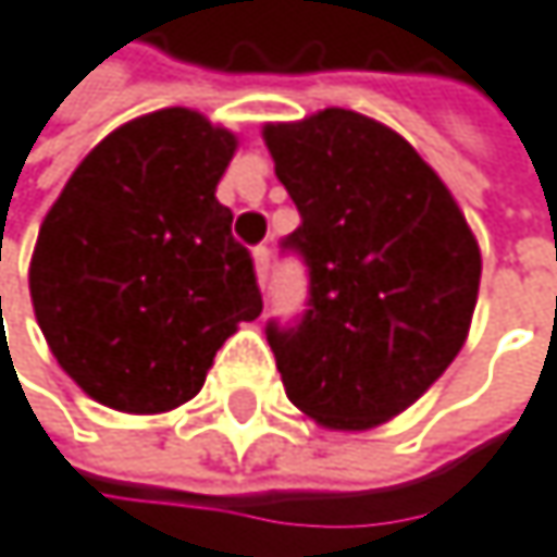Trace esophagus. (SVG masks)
Listing matches in <instances>:
<instances>
[{"mask_svg": "<svg viewBox=\"0 0 557 557\" xmlns=\"http://www.w3.org/2000/svg\"><path fill=\"white\" fill-rule=\"evenodd\" d=\"M252 262H256V278H259V285L265 288V282H269V262H272V252L265 245H259L256 252H252Z\"/></svg>", "mask_w": 557, "mask_h": 557, "instance_id": "esophagus-1", "label": "esophagus"}]
</instances>
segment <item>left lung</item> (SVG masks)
I'll list each match as a JSON object with an SVG mask.
<instances>
[{
  "instance_id": "8db88e82",
  "label": "left lung",
  "mask_w": 557,
  "mask_h": 557,
  "mask_svg": "<svg viewBox=\"0 0 557 557\" xmlns=\"http://www.w3.org/2000/svg\"><path fill=\"white\" fill-rule=\"evenodd\" d=\"M262 138L301 225L309 309L265 335L288 401L366 432L419 401L461 351L482 252L455 196L405 138L351 109L269 122Z\"/></svg>"
}]
</instances>
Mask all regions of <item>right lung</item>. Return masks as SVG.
<instances>
[{
	"label": "right lung",
	"instance_id": "add662e5",
	"mask_svg": "<svg viewBox=\"0 0 557 557\" xmlns=\"http://www.w3.org/2000/svg\"><path fill=\"white\" fill-rule=\"evenodd\" d=\"M238 149L202 112L138 115L78 162L29 262L36 322L62 372L115 411L196 398L215 351L262 315L252 256L215 185Z\"/></svg>",
	"mask_w": 557,
	"mask_h": 557
}]
</instances>
